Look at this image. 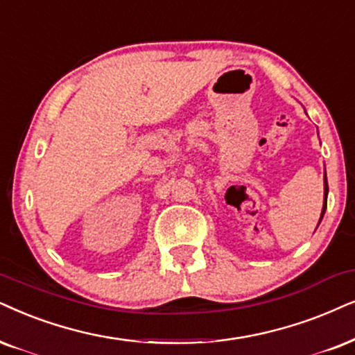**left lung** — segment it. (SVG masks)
<instances>
[{
    "label": "left lung",
    "instance_id": "8db88e82",
    "mask_svg": "<svg viewBox=\"0 0 355 355\" xmlns=\"http://www.w3.org/2000/svg\"><path fill=\"white\" fill-rule=\"evenodd\" d=\"M326 198H327V180H326V173H324V205H322V213H321L320 223H321L322 216H324V211H326Z\"/></svg>",
    "mask_w": 355,
    "mask_h": 355
}]
</instances>
